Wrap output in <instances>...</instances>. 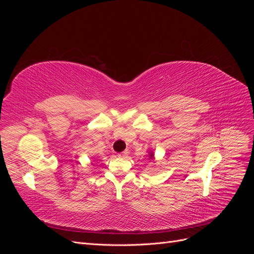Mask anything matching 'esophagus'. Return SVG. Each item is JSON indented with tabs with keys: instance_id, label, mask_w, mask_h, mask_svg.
<instances>
[{
	"instance_id": "obj_1",
	"label": "esophagus",
	"mask_w": 254,
	"mask_h": 254,
	"mask_svg": "<svg viewBox=\"0 0 254 254\" xmlns=\"http://www.w3.org/2000/svg\"><path fill=\"white\" fill-rule=\"evenodd\" d=\"M128 151L127 150H125V151H123V152H121V153H119V158H122V159H125L127 156H128Z\"/></svg>"
}]
</instances>
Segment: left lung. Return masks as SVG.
<instances>
[{"label": "left lung", "mask_w": 254, "mask_h": 254, "mask_svg": "<svg viewBox=\"0 0 254 254\" xmlns=\"http://www.w3.org/2000/svg\"><path fill=\"white\" fill-rule=\"evenodd\" d=\"M149 158H150V159H153V152H152V151L149 152Z\"/></svg>", "instance_id": "left-lung-1"}]
</instances>
